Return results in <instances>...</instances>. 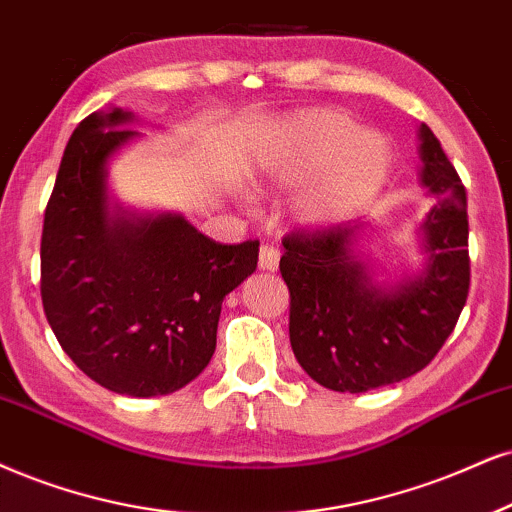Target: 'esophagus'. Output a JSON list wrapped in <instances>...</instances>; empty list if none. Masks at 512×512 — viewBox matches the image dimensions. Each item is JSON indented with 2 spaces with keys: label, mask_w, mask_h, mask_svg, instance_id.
I'll return each mask as SVG.
<instances>
[{
  "label": "esophagus",
  "mask_w": 512,
  "mask_h": 512,
  "mask_svg": "<svg viewBox=\"0 0 512 512\" xmlns=\"http://www.w3.org/2000/svg\"><path fill=\"white\" fill-rule=\"evenodd\" d=\"M280 266V251H277V246L273 244H263L261 251H258V268L261 270H277Z\"/></svg>",
  "instance_id": "34e87169"
}]
</instances>
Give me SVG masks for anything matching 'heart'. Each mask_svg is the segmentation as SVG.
<instances>
[{
    "label": "heart",
    "instance_id": "heart-1",
    "mask_svg": "<svg viewBox=\"0 0 512 512\" xmlns=\"http://www.w3.org/2000/svg\"><path fill=\"white\" fill-rule=\"evenodd\" d=\"M387 173V147L375 137H363L351 118L334 111L301 116L266 163V178L273 185L294 187L314 178L294 201L296 220L308 227L342 223L361 211Z\"/></svg>",
    "mask_w": 512,
    "mask_h": 512
}]
</instances>
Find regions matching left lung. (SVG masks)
<instances>
[{
  "label": "left lung",
  "mask_w": 512,
  "mask_h": 512,
  "mask_svg": "<svg viewBox=\"0 0 512 512\" xmlns=\"http://www.w3.org/2000/svg\"><path fill=\"white\" fill-rule=\"evenodd\" d=\"M422 185L437 204L422 223V275L382 289L353 256L356 227H299L282 239L289 342L315 382L361 394L432 363L468 301V197L434 132L420 125Z\"/></svg>",
  "instance_id": "obj_1"
}]
</instances>
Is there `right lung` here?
<instances>
[{
  "instance_id": "right-lung-1",
  "label": "right lung",
  "mask_w": 512,
  "mask_h": 512,
  "mask_svg": "<svg viewBox=\"0 0 512 512\" xmlns=\"http://www.w3.org/2000/svg\"><path fill=\"white\" fill-rule=\"evenodd\" d=\"M113 109L82 121L44 211L40 294L61 349L125 396L173 394L216 351L223 299L256 270L258 239L220 244L182 216L106 206V161L137 130Z\"/></svg>"
}]
</instances>
